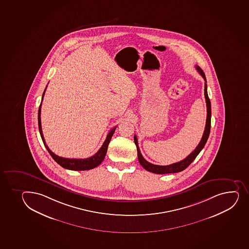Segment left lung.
<instances>
[{"label": "left lung", "instance_id": "left-lung-1", "mask_svg": "<svg viewBox=\"0 0 249 249\" xmlns=\"http://www.w3.org/2000/svg\"><path fill=\"white\" fill-rule=\"evenodd\" d=\"M196 70H197V72H199V74L203 77L204 81L207 82L205 74H204L203 70H201L197 65H196ZM206 82L205 86H204V95H205L206 103H207V113H207L205 130H204L203 137L201 139L199 144H197V146L195 148V150L190 155H188L185 159H183L182 161H178V162L172 163L171 165H167V166H159V165L150 163L144 159V157L142 156L140 148H139L137 137H136V136H134V141H135L136 149H137V156H138L139 161H140L141 166L144 167V169L148 171V172H153L155 174H168V173H177V172H182L183 170L187 168L191 164V162L195 160V158L197 156V154H199L201 150L203 149V147L205 145L208 137H209V134H210L211 117H212L211 102L209 97H208Z\"/></svg>", "mask_w": 249, "mask_h": 249}]
</instances>
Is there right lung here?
<instances>
[{
    "label": "right lung",
    "mask_w": 249,
    "mask_h": 249,
    "mask_svg": "<svg viewBox=\"0 0 249 249\" xmlns=\"http://www.w3.org/2000/svg\"><path fill=\"white\" fill-rule=\"evenodd\" d=\"M46 89H45L43 94H42L41 102H42V100H43L44 95H45V92H46ZM41 105L39 106L38 109L39 131H40L41 140L43 141L44 145L46 146L47 151L49 152V154H51V156L53 158L54 161H56L58 164L60 165L62 167H64L65 169L72 170V171H87V170L93 169V168L98 167V166L102 162L103 160L105 159V155H106V153H107V149H108V144H109V142H110L111 138H112V136H113L117 126L113 127V128L108 132V135H107V137H106L105 142H104V144H102V146L99 149V151H98L96 154H94L93 156L85 159H66V158H62V157H59L56 155V154H54V153L48 148L47 144H46V141H45L43 134H42V130H41Z\"/></svg>",
    "instance_id": "right-lung-1"
}]
</instances>
